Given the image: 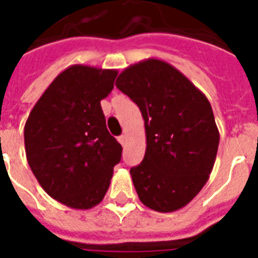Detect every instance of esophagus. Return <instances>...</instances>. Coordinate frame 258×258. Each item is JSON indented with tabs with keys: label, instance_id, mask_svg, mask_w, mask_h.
Returning <instances> with one entry per match:
<instances>
[{
	"label": "esophagus",
	"instance_id": "esophagus-1",
	"mask_svg": "<svg viewBox=\"0 0 258 258\" xmlns=\"http://www.w3.org/2000/svg\"><path fill=\"white\" fill-rule=\"evenodd\" d=\"M118 142H120L121 145H124V144L127 142V137H125V135H121V137H118Z\"/></svg>",
	"mask_w": 258,
	"mask_h": 258
}]
</instances>
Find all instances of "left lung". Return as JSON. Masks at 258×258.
<instances>
[{
    "label": "left lung",
    "mask_w": 258,
    "mask_h": 258,
    "mask_svg": "<svg viewBox=\"0 0 258 258\" xmlns=\"http://www.w3.org/2000/svg\"><path fill=\"white\" fill-rule=\"evenodd\" d=\"M116 87L145 121V157L130 170L138 198L160 213L182 209L216 162L220 133L210 102L179 70L155 58L124 69Z\"/></svg>",
    "instance_id": "1"
}]
</instances>
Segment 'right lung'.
Wrapping results in <instances>:
<instances>
[{
  "mask_svg": "<svg viewBox=\"0 0 258 258\" xmlns=\"http://www.w3.org/2000/svg\"><path fill=\"white\" fill-rule=\"evenodd\" d=\"M117 70L73 64L58 74L25 125L26 157L52 199L88 210L99 205L123 148L109 134L101 101Z\"/></svg>",
  "mask_w": 258,
  "mask_h": 258,
  "instance_id": "right-lung-1",
  "label": "right lung"
}]
</instances>
